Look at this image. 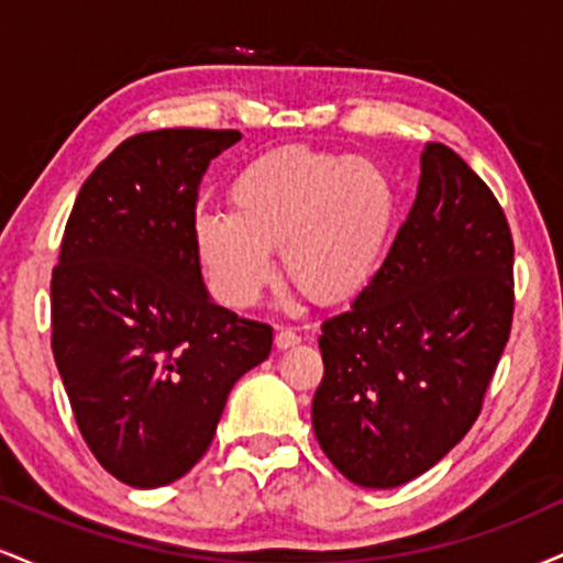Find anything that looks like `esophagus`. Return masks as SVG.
Segmentation results:
<instances>
[{
	"label": "esophagus",
	"instance_id": "obj_1",
	"mask_svg": "<svg viewBox=\"0 0 563 563\" xmlns=\"http://www.w3.org/2000/svg\"><path fill=\"white\" fill-rule=\"evenodd\" d=\"M301 341V335L294 331V328H286V325H280L277 328V333H275V346L277 349H290V346H296Z\"/></svg>",
	"mask_w": 563,
	"mask_h": 563
}]
</instances>
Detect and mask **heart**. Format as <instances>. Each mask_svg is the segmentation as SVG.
I'll list each match as a JSON object with an SVG mask.
<instances>
[{"mask_svg":"<svg viewBox=\"0 0 563 563\" xmlns=\"http://www.w3.org/2000/svg\"><path fill=\"white\" fill-rule=\"evenodd\" d=\"M230 211H200L192 241L206 280L230 307H251L275 275L314 301H344L378 273L399 217V190L376 161L286 145L235 174Z\"/></svg>","mask_w":563,"mask_h":563,"instance_id":"obj_1","label":"heart"}]
</instances>
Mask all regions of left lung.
Returning <instances> with one entry per match:
<instances>
[{
	"instance_id": "left-lung-1",
	"label": "left lung",
	"mask_w": 563,
	"mask_h": 563,
	"mask_svg": "<svg viewBox=\"0 0 563 563\" xmlns=\"http://www.w3.org/2000/svg\"><path fill=\"white\" fill-rule=\"evenodd\" d=\"M514 320V238L482 177L426 142L416 203L373 280L322 322L312 399L322 452L391 489L468 434Z\"/></svg>"
}]
</instances>
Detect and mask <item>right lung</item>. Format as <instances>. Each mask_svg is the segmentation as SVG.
I'll return each instance as SVG.
<instances>
[{"label": "right lung", "instance_id": "obj_1", "mask_svg": "<svg viewBox=\"0 0 563 563\" xmlns=\"http://www.w3.org/2000/svg\"><path fill=\"white\" fill-rule=\"evenodd\" d=\"M235 129L142 132L89 174L53 269V354L84 442L129 487L209 450L273 328L211 301L192 241L198 185Z\"/></svg>", "mask_w": 563, "mask_h": 563}]
</instances>
